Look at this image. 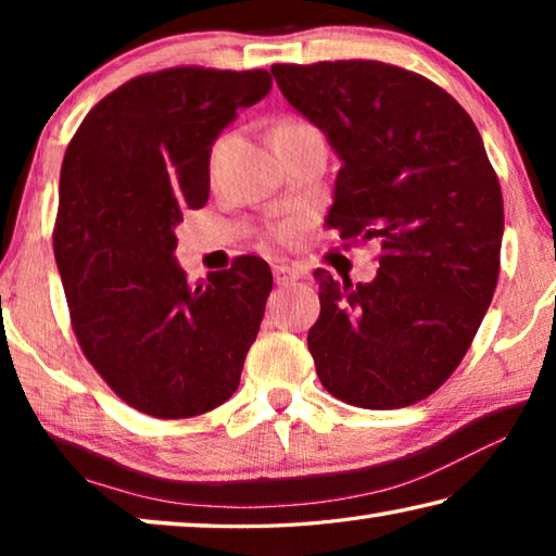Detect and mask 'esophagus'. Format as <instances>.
Instances as JSON below:
<instances>
[{"label":"esophagus","instance_id":"1","mask_svg":"<svg viewBox=\"0 0 556 556\" xmlns=\"http://www.w3.org/2000/svg\"><path fill=\"white\" fill-rule=\"evenodd\" d=\"M271 271H275V281H277L279 287L291 285V281H296L301 277L299 269L289 267V265H275V267H271Z\"/></svg>","mask_w":556,"mask_h":556}]
</instances>
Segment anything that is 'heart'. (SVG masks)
I'll return each mask as SVG.
<instances>
[{
	"mask_svg": "<svg viewBox=\"0 0 556 556\" xmlns=\"http://www.w3.org/2000/svg\"><path fill=\"white\" fill-rule=\"evenodd\" d=\"M301 127H308V122L299 119V117H285V119H279L275 135H287V131H296ZM279 238H285V232H279Z\"/></svg>",
	"mask_w": 556,
	"mask_h": 556,
	"instance_id": "1",
	"label": "heart"
}]
</instances>
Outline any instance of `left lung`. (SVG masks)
<instances>
[{
  "label": "left lung",
  "mask_w": 556,
  "mask_h": 556,
  "mask_svg": "<svg viewBox=\"0 0 556 556\" xmlns=\"http://www.w3.org/2000/svg\"><path fill=\"white\" fill-rule=\"evenodd\" d=\"M341 156L328 228L378 240L368 285L316 269L318 380L353 407L397 409L444 384L491 306L503 193L473 119L444 88L380 61L271 65Z\"/></svg>",
  "instance_id": "left-lung-1"
}]
</instances>
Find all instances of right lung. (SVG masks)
<instances>
[{"label":"right lung","mask_w":556,"mask_h":556,"mask_svg":"<svg viewBox=\"0 0 556 556\" xmlns=\"http://www.w3.org/2000/svg\"><path fill=\"white\" fill-rule=\"evenodd\" d=\"M267 71L176 65L112 90L80 122L61 166L53 255L83 355L122 402L186 419L232 397L271 271L242 255L191 287L174 228L211 191V147Z\"/></svg>","instance_id":"obj_1"}]
</instances>
